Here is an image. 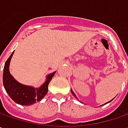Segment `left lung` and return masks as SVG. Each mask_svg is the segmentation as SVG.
I'll return each mask as SVG.
<instances>
[{
	"label": "left lung",
	"mask_w": 128,
	"mask_h": 128,
	"mask_svg": "<svg viewBox=\"0 0 128 128\" xmlns=\"http://www.w3.org/2000/svg\"><path fill=\"white\" fill-rule=\"evenodd\" d=\"M72 93L73 95H74V96H75V97H76V95L74 94V92H73V90H72Z\"/></svg>",
	"instance_id": "1"
}]
</instances>
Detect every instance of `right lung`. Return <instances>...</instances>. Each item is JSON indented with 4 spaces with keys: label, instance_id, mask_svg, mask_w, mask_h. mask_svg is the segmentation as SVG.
<instances>
[{
    "label": "right lung",
    "instance_id": "obj_1",
    "mask_svg": "<svg viewBox=\"0 0 128 128\" xmlns=\"http://www.w3.org/2000/svg\"><path fill=\"white\" fill-rule=\"evenodd\" d=\"M14 52L5 63L2 82L4 88L9 96L16 103L22 106H30L42 100L48 92V86L55 72L47 76V79L40 88L22 85L16 81L9 72V64Z\"/></svg>",
    "mask_w": 128,
    "mask_h": 128
}]
</instances>
